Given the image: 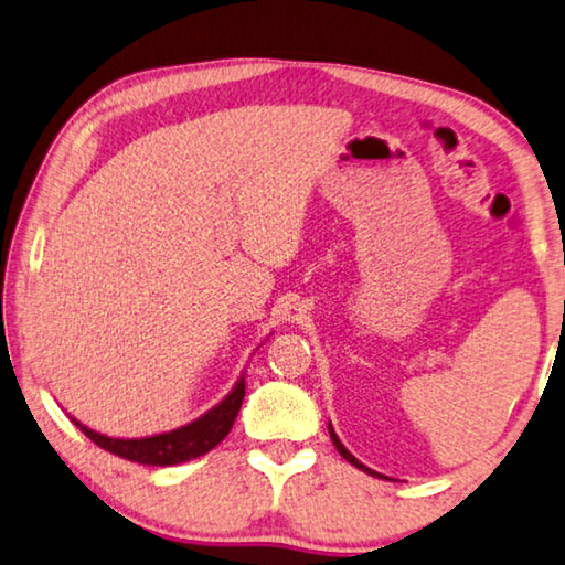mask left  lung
Here are the masks:
<instances>
[{
    "label": "left lung",
    "mask_w": 565,
    "mask_h": 565,
    "mask_svg": "<svg viewBox=\"0 0 565 565\" xmlns=\"http://www.w3.org/2000/svg\"><path fill=\"white\" fill-rule=\"evenodd\" d=\"M329 437H331V443H334V447H337V450H339V455H342V458H344L347 462H352V465H354V468H360L362 472H366V476H372V478H384V476H380V472H374L372 468H366V465H364V462H360V460H356V458H354V455L347 450V447L342 445V440H339V437H337V433H334V427H331V423H329Z\"/></svg>",
    "instance_id": "8db88e82"
}]
</instances>
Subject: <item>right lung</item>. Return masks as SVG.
Returning a JSON list of instances; mask_svg holds the SVG:
<instances>
[{
	"mask_svg": "<svg viewBox=\"0 0 565 565\" xmlns=\"http://www.w3.org/2000/svg\"><path fill=\"white\" fill-rule=\"evenodd\" d=\"M244 395H246V377L241 374L234 384V390H231L216 407L203 412V415L199 419H193V423L170 429V433H160L150 437H107L85 427L75 417L70 419H73V423L83 429V433L97 447H103V450L140 465L166 468V465H181V462L201 458L205 452H211L213 447H216L223 437L231 433V427H234Z\"/></svg>",
	"mask_w": 565,
	"mask_h": 565,
	"instance_id": "add662e5",
	"label": "right lung"
}]
</instances>
